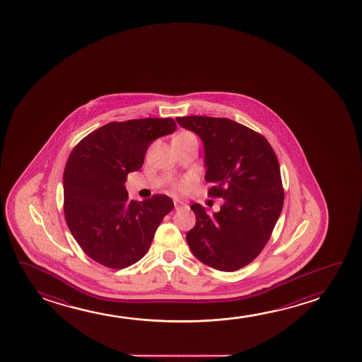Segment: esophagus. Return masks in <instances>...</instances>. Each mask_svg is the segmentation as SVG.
I'll return each instance as SVG.
<instances>
[{
  "label": "esophagus",
  "instance_id": "obj_1",
  "mask_svg": "<svg viewBox=\"0 0 362 362\" xmlns=\"http://www.w3.org/2000/svg\"><path fill=\"white\" fill-rule=\"evenodd\" d=\"M185 206V204L183 202H180L178 199H174V208L175 210H179V209L184 208Z\"/></svg>",
  "mask_w": 362,
  "mask_h": 362
}]
</instances>
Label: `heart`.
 Returning <instances> with one entry per match:
<instances>
[{
    "label": "heart",
    "mask_w": 362,
    "mask_h": 362,
    "mask_svg": "<svg viewBox=\"0 0 362 362\" xmlns=\"http://www.w3.org/2000/svg\"><path fill=\"white\" fill-rule=\"evenodd\" d=\"M182 134V136H194V134H189V132H183V134ZM185 185H187V184H185V183L174 184V187H175V188H178V189L185 188Z\"/></svg>",
    "instance_id": "obj_1"
}]
</instances>
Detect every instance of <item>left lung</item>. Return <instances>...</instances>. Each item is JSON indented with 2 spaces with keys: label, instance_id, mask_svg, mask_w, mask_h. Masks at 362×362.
<instances>
[{
  "label": "left lung",
  "instance_id": "8db88e82",
  "mask_svg": "<svg viewBox=\"0 0 362 362\" xmlns=\"http://www.w3.org/2000/svg\"><path fill=\"white\" fill-rule=\"evenodd\" d=\"M204 144L208 194L223 199L220 211L208 215L200 204L190 206L197 223L187 243L200 262L233 272L261 253L282 213L284 190L277 156L262 134L233 119L177 117Z\"/></svg>",
  "mask_w": 362,
  "mask_h": 362
}]
</instances>
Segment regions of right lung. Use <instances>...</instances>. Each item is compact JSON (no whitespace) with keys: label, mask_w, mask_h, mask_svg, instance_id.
<instances>
[{"label":"right lung","mask_w":362,"mask_h":362,"mask_svg":"<svg viewBox=\"0 0 362 362\" xmlns=\"http://www.w3.org/2000/svg\"><path fill=\"white\" fill-rule=\"evenodd\" d=\"M175 129L169 117L110 122L71 151L63 175L65 220L83 251L105 267L121 269L139 262L173 210L164 194L129 200L124 182L142 167L149 144Z\"/></svg>","instance_id":"add662e5"}]
</instances>
